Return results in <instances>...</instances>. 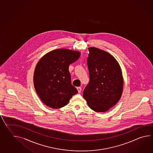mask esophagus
<instances>
[{
    "mask_svg": "<svg viewBox=\"0 0 153 153\" xmlns=\"http://www.w3.org/2000/svg\"><path fill=\"white\" fill-rule=\"evenodd\" d=\"M77 91H78V93H81V91H82L81 87H77Z\"/></svg>",
    "mask_w": 153,
    "mask_h": 153,
    "instance_id": "34e87169",
    "label": "esophagus"
}]
</instances>
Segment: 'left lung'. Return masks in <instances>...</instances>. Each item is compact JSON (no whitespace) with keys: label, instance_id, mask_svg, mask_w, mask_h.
<instances>
[{"label":"left lung","instance_id":"left-lung-1","mask_svg":"<svg viewBox=\"0 0 153 153\" xmlns=\"http://www.w3.org/2000/svg\"><path fill=\"white\" fill-rule=\"evenodd\" d=\"M89 82L83 96L91 109L105 112L122 97L124 81L118 62L109 53L96 47L88 48Z\"/></svg>","mask_w":153,"mask_h":153}]
</instances>
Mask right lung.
<instances>
[{"mask_svg": "<svg viewBox=\"0 0 153 153\" xmlns=\"http://www.w3.org/2000/svg\"><path fill=\"white\" fill-rule=\"evenodd\" d=\"M80 56L78 51L62 48L51 51L39 61L35 69L34 85L45 105L59 108L78 93L71 84L69 67Z\"/></svg>", "mask_w": 153, "mask_h": 153, "instance_id": "1", "label": "right lung"}]
</instances>
